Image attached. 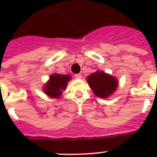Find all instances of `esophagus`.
I'll list each match as a JSON object with an SVG mask.
<instances>
[{
  "instance_id": "obj_1",
  "label": "esophagus",
  "mask_w": 157,
  "mask_h": 157,
  "mask_svg": "<svg viewBox=\"0 0 157 157\" xmlns=\"http://www.w3.org/2000/svg\"><path fill=\"white\" fill-rule=\"evenodd\" d=\"M75 78H76V79H81V78H82V75H81V73L76 74V75H75Z\"/></svg>"
}]
</instances>
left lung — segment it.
<instances>
[{
  "mask_svg": "<svg viewBox=\"0 0 157 157\" xmlns=\"http://www.w3.org/2000/svg\"><path fill=\"white\" fill-rule=\"evenodd\" d=\"M87 82L94 94L100 98H107L112 94L118 85L115 77L101 71L90 74L87 77Z\"/></svg>",
  "mask_w": 157,
  "mask_h": 157,
  "instance_id": "1",
  "label": "left lung"
}]
</instances>
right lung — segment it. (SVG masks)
I'll use <instances>...</instances> for the list:
<instances>
[{
	"mask_svg": "<svg viewBox=\"0 0 157 157\" xmlns=\"http://www.w3.org/2000/svg\"><path fill=\"white\" fill-rule=\"evenodd\" d=\"M70 80L71 77L68 75H65V76L60 74L51 75L49 82L44 86V91L50 97L59 98L62 94V90H65L67 81Z\"/></svg>",
	"mask_w": 157,
	"mask_h": 157,
	"instance_id": "obj_1",
	"label": "right lung"
}]
</instances>
